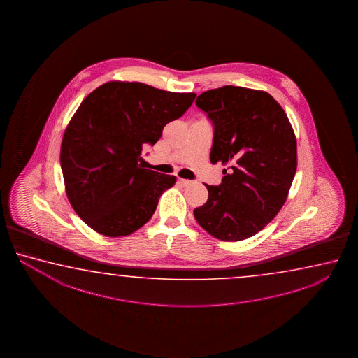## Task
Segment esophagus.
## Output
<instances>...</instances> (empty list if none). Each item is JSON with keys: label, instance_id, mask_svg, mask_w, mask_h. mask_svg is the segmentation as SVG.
Returning a JSON list of instances; mask_svg holds the SVG:
<instances>
[{"label": "esophagus", "instance_id": "obj_1", "mask_svg": "<svg viewBox=\"0 0 358 358\" xmlns=\"http://www.w3.org/2000/svg\"><path fill=\"white\" fill-rule=\"evenodd\" d=\"M179 184L180 185H182V187H188V185H190V184H193V182L192 180H187V179H182V178H179Z\"/></svg>", "mask_w": 358, "mask_h": 358}]
</instances>
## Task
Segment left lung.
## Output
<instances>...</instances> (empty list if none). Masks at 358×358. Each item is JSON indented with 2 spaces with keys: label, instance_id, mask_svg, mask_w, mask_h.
<instances>
[{
  "label": "left lung",
  "instance_id": "8db88e82",
  "mask_svg": "<svg viewBox=\"0 0 358 358\" xmlns=\"http://www.w3.org/2000/svg\"><path fill=\"white\" fill-rule=\"evenodd\" d=\"M213 125L210 162L228 165L219 185L194 217L225 242L255 236L285 204L297 169V141L291 122L264 91L227 85L195 100Z\"/></svg>",
  "mask_w": 358,
  "mask_h": 358
}]
</instances>
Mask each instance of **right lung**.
I'll return each instance as SVG.
<instances>
[{
    "mask_svg": "<svg viewBox=\"0 0 358 358\" xmlns=\"http://www.w3.org/2000/svg\"><path fill=\"white\" fill-rule=\"evenodd\" d=\"M194 99V92L122 81L99 86L84 99L64 134L60 163L67 198L94 231L129 236L152 218L176 178L144 169L140 154Z\"/></svg>",
    "mask_w": 358,
    "mask_h": 358,
    "instance_id": "right-lung-1",
    "label": "right lung"
}]
</instances>
